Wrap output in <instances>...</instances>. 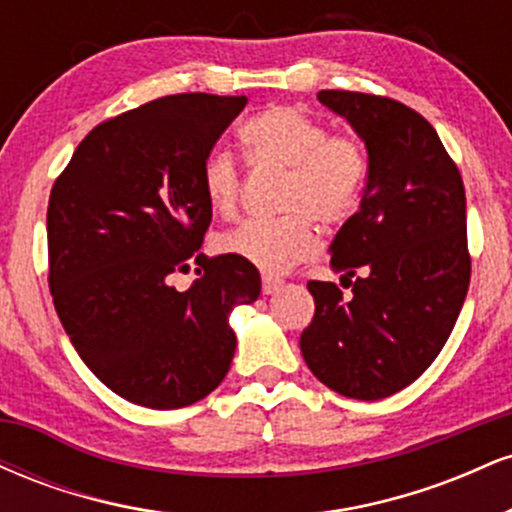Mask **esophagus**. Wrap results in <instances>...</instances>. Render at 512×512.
<instances>
[{
	"instance_id": "obj_1",
	"label": "esophagus",
	"mask_w": 512,
	"mask_h": 512,
	"mask_svg": "<svg viewBox=\"0 0 512 512\" xmlns=\"http://www.w3.org/2000/svg\"><path fill=\"white\" fill-rule=\"evenodd\" d=\"M281 286H284V281H281V279H274V276H269V274L262 276V293H264V296H272V293L279 291Z\"/></svg>"
}]
</instances>
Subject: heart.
I'll list each match as a JSON object with an SVG mask.
<instances>
[{"mask_svg":"<svg viewBox=\"0 0 512 512\" xmlns=\"http://www.w3.org/2000/svg\"><path fill=\"white\" fill-rule=\"evenodd\" d=\"M250 166L281 170L274 221H245L216 240L223 255L264 274H284L313 255V221L339 226L361 207L368 180V151L351 134H330L317 117L296 108H269L240 127ZM202 190L214 214L231 219L240 202V170L228 154H211L202 168Z\"/></svg>","mask_w":512,"mask_h":512,"instance_id":"obj_1","label":"heart"}]
</instances>
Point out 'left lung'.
Returning <instances> with one entry per match:
<instances>
[{
    "label": "left lung",
    "mask_w": 512,
    "mask_h": 512,
    "mask_svg": "<svg viewBox=\"0 0 512 512\" xmlns=\"http://www.w3.org/2000/svg\"><path fill=\"white\" fill-rule=\"evenodd\" d=\"M368 151L361 207L330 245L349 281H310L315 317L301 354L320 383L351 399H383L414 383L448 342L469 289L467 199L436 129L407 105L320 91Z\"/></svg>",
    "instance_id": "1"
}]
</instances>
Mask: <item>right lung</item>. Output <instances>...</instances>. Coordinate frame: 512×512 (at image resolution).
Listing matches in <instances>:
<instances>
[{"mask_svg":"<svg viewBox=\"0 0 512 512\" xmlns=\"http://www.w3.org/2000/svg\"><path fill=\"white\" fill-rule=\"evenodd\" d=\"M245 96L178 93L103 122L76 146L48 204L50 293L64 332L115 395L180 409L221 385L236 354L231 315L260 272L197 255L211 223L202 168ZM200 264L187 292L173 271Z\"/></svg>","mask_w":512,"mask_h":512,"instance_id":"right-lung-1","label":"right lung"}]
</instances>
